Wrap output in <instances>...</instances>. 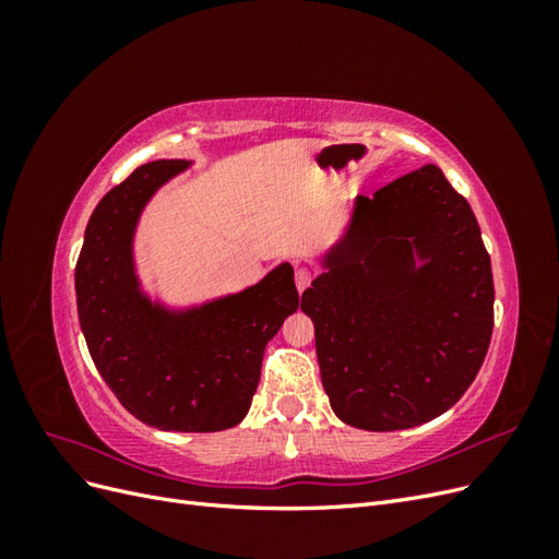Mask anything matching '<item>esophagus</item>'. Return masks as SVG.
<instances>
[{"label":"esophagus","mask_w":559,"mask_h":559,"mask_svg":"<svg viewBox=\"0 0 559 559\" xmlns=\"http://www.w3.org/2000/svg\"><path fill=\"white\" fill-rule=\"evenodd\" d=\"M312 270H308V267H298L296 270V286H298V292L302 294V292H306L308 289V286L312 284Z\"/></svg>","instance_id":"obj_1"}]
</instances>
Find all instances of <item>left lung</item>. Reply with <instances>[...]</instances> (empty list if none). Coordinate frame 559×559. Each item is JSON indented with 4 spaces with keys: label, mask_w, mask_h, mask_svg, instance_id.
<instances>
[{
    "label": "left lung",
    "mask_w": 559,
    "mask_h": 559,
    "mask_svg": "<svg viewBox=\"0 0 559 559\" xmlns=\"http://www.w3.org/2000/svg\"><path fill=\"white\" fill-rule=\"evenodd\" d=\"M321 270L300 310L337 419L399 431L464 396L492 337L495 282L471 205L436 165L354 198Z\"/></svg>",
    "instance_id": "8db88e82"
}]
</instances>
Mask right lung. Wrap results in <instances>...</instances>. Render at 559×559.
Listing matches in <instances>:
<instances>
[{"mask_svg":"<svg viewBox=\"0 0 559 559\" xmlns=\"http://www.w3.org/2000/svg\"><path fill=\"white\" fill-rule=\"evenodd\" d=\"M193 160L138 167L97 202L83 235L74 289L83 337L123 408L160 431L207 433L240 425L265 345L298 308L292 263L242 292L170 306L146 289L134 259L142 214Z\"/></svg>","mask_w":559,"mask_h":559,"instance_id":"add662e5","label":"right lung"}]
</instances>
